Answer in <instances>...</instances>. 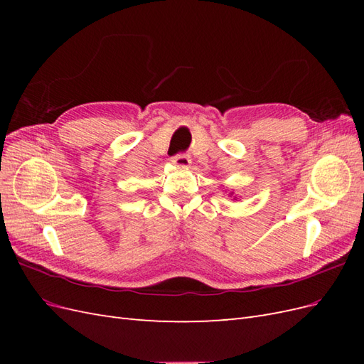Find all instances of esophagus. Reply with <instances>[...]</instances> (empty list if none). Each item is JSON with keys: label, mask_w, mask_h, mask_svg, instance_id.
Wrapping results in <instances>:
<instances>
[{"label": "esophagus", "mask_w": 364, "mask_h": 364, "mask_svg": "<svg viewBox=\"0 0 364 364\" xmlns=\"http://www.w3.org/2000/svg\"><path fill=\"white\" fill-rule=\"evenodd\" d=\"M171 162L174 165H179V167H190L191 164V158L186 153H178V155L171 158Z\"/></svg>", "instance_id": "obj_1"}]
</instances>
